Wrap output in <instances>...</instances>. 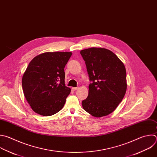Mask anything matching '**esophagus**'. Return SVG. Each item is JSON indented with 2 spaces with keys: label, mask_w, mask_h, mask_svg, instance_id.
Segmentation results:
<instances>
[{
  "label": "esophagus",
  "mask_w": 157,
  "mask_h": 157,
  "mask_svg": "<svg viewBox=\"0 0 157 157\" xmlns=\"http://www.w3.org/2000/svg\"><path fill=\"white\" fill-rule=\"evenodd\" d=\"M79 89V87H72V89L73 90H77Z\"/></svg>",
  "instance_id": "esophagus-1"
}]
</instances>
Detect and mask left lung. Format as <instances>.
<instances>
[{"label": "left lung", "instance_id": "8db88e82", "mask_svg": "<svg viewBox=\"0 0 157 157\" xmlns=\"http://www.w3.org/2000/svg\"><path fill=\"white\" fill-rule=\"evenodd\" d=\"M89 79V94L82 101L84 110L97 118L112 113L122 101L127 89L123 63L111 50L92 47L80 52Z\"/></svg>", "mask_w": 157, "mask_h": 157}]
</instances>
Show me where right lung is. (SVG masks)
Instances as JSON below:
<instances>
[{"instance_id":"obj_1","label":"right lung","mask_w":157,"mask_h":157,"mask_svg":"<svg viewBox=\"0 0 157 157\" xmlns=\"http://www.w3.org/2000/svg\"><path fill=\"white\" fill-rule=\"evenodd\" d=\"M70 52H45L29 63L22 78L24 95L36 113L49 117L60 111L70 94L65 86L64 68Z\"/></svg>"}]
</instances>
